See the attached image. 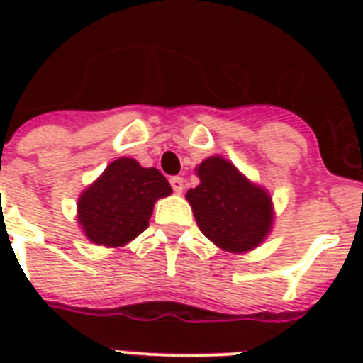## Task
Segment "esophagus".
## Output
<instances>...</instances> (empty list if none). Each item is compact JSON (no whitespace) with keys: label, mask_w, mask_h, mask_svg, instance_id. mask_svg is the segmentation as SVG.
<instances>
[{"label":"esophagus","mask_w":363,"mask_h":363,"mask_svg":"<svg viewBox=\"0 0 363 363\" xmlns=\"http://www.w3.org/2000/svg\"><path fill=\"white\" fill-rule=\"evenodd\" d=\"M169 182L171 186H173V192L182 194V190H184V181H182V177H171Z\"/></svg>","instance_id":"obj_1"}]
</instances>
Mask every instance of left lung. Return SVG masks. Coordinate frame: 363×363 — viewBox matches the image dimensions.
Segmentation results:
<instances>
[{
    "label": "left lung",
    "mask_w": 363,
    "mask_h": 363,
    "mask_svg": "<svg viewBox=\"0 0 363 363\" xmlns=\"http://www.w3.org/2000/svg\"><path fill=\"white\" fill-rule=\"evenodd\" d=\"M199 184L186 192L205 238L226 252L242 254L264 241L273 226L271 196L239 173L232 162L211 156L196 167Z\"/></svg>",
    "instance_id": "left-lung-1"
}]
</instances>
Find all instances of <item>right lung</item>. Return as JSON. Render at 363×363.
<instances>
[{
    "label": "right lung",
    "instance_id": "obj_1",
    "mask_svg": "<svg viewBox=\"0 0 363 363\" xmlns=\"http://www.w3.org/2000/svg\"><path fill=\"white\" fill-rule=\"evenodd\" d=\"M169 194V182L156 167L118 158L81 194L77 220L94 245L124 247L147 230L154 203Z\"/></svg>",
    "mask_w": 363,
    "mask_h": 363
}]
</instances>
